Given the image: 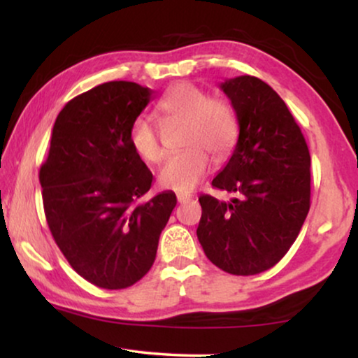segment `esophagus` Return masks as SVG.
<instances>
[{"instance_id": "1", "label": "esophagus", "mask_w": 358, "mask_h": 358, "mask_svg": "<svg viewBox=\"0 0 358 358\" xmlns=\"http://www.w3.org/2000/svg\"><path fill=\"white\" fill-rule=\"evenodd\" d=\"M190 199H192V195H190V194H178V202L179 203H184V202H189V200Z\"/></svg>"}]
</instances>
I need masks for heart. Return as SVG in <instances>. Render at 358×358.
Returning a JSON list of instances; mask_svg holds the SVG:
<instances>
[{
  "mask_svg": "<svg viewBox=\"0 0 358 358\" xmlns=\"http://www.w3.org/2000/svg\"><path fill=\"white\" fill-rule=\"evenodd\" d=\"M158 110L169 124L184 125L182 153L171 156L159 169V184L176 192L187 194L212 169V158L222 161L236 145L239 124L236 112L227 99L210 97L194 85L176 86L158 102ZM130 143L135 153L148 163L164 158L158 125L150 117L140 115L131 122Z\"/></svg>",
  "mask_w": 358,
  "mask_h": 358,
  "instance_id": "1",
  "label": "heart"
}]
</instances>
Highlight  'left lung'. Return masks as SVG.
<instances>
[{"label": "left lung", "mask_w": 358, "mask_h": 358, "mask_svg": "<svg viewBox=\"0 0 358 358\" xmlns=\"http://www.w3.org/2000/svg\"><path fill=\"white\" fill-rule=\"evenodd\" d=\"M229 97L239 136L213 187L231 202L200 195L197 238L205 256L233 275H256L288 252L310 212L311 158L282 97L256 76L220 86Z\"/></svg>", "instance_id": "obj_1"}]
</instances>
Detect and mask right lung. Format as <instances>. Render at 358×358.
<instances>
[{"label": "right lung", "mask_w": 358, "mask_h": 358, "mask_svg": "<svg viewBox=\"0 0 358 358\" xmlns=\"http://www.w3.org/2000/svg\"><path fill=\"white\" fill-rule=\"evenodd\" d=\"M153 91L110 81L66 102L41 166L43 212L63 256L92 285L120 290L153 266L159 234L178 199L145 203L153 174L130 143V127Z\"/></svg>", "instance_id": "add662e5"}]
</instances>
